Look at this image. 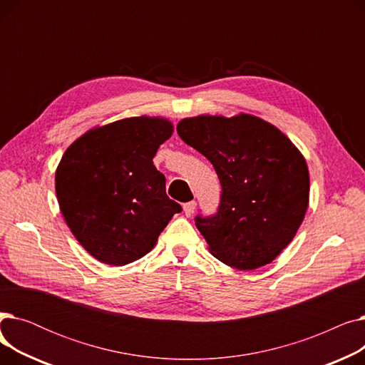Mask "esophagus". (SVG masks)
Segmentation results:
<instances>
[{"label":"esophagus","mask_w":365,"mask_h":365,"mask_svg":"<svg viewBox=\"0 0 365 365\" xmlns=\"http://www.w3.org/2000/svg\"><path fill=\"white\" fill-rule=\"evenodd\" d=\"M195 208H197V202H195V201H189V202L183 204V212H185V215H186L187 217L194 215Z\"/></svg>","instance_id":"obj_1"}]
</instances>
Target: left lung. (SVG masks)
Segmentation results:
<instances>
[{
  "instance_id": "8db88e82",
  "label": "left lung",
  "mask_w": 365,
  "mask_h": 365,
  "mask_svg": "<svg viewBox=\"0 0 365 365\" xmlns=\"http://www.w3.org/2000/svg\"><path fill=\"white\" fill-rule=\"evenodd\" d=\"M180 139L213 164L222 185L216 215L195 217L208 250L253 271L294 238L309 202V171L292 140L253 115H200L178 124Z\"/></svg>"
}]
</instances>
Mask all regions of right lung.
Returning a JSON list of instances; mask_svg holds the SVG:
<instances>
[{"label":"right lung","instance_id":"right-lung-1","mask_svg":"<svg viewBox=\"0 0 365 365\" xmlns=\"http://www.w3.org/2000/svg\"><path fill=\"white\" fill-rule=\"evenodd\" d=\"M171 133L168 120L133 117L88 130L63 153L56 170L57 201L94 259L123 266L143 257L182 212L152 161Z\"/></svg>","mask_w":365,"mask_h":365}]
</instances>
